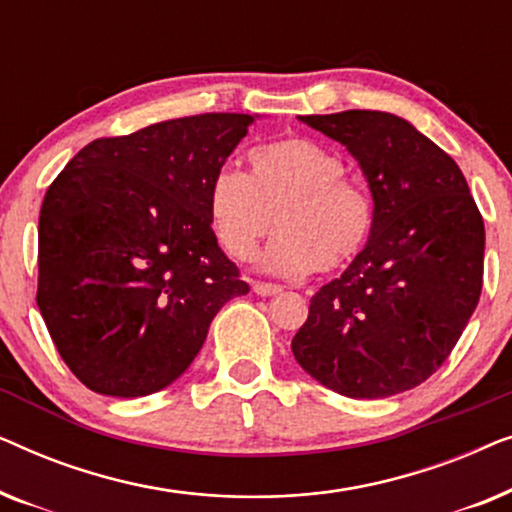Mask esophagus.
Returning a JSON list of instances; mask_svg holds the SVG:
<instances>
[{
    "label": "esophagus",
    "instance_id": "1",
    "mask_svg": "<svg viewBox=\"0 0 512 512\" xmlns=\"http://www.w3.org/2000/svg\"><path fill=\"white\" fill-rule=\"evenodd\" d=\"M251 289H254L256 296H277V293H282V286L279 284H268V282H254L251 284Z\"/></svg>",
    "mask_w": 512,
    "mask_h": 512
}]
</instances>
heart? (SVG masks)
I'll return each mask as SVG.
<instances>
[{
  "mask_svg": "<svg viewBox=\"0 0 512 512\" xmlns=\"http://www.w3.org/2000/svg\"><path fill=\"white\" fill-rule=\"evenodd\" d=\"M249 163L251 177L223 165L209 181V221L228 256L251 261L275 223L282 233L263 254L275 275L338 270L366 247L373 200L335 153L293 137L261 146Z\"/></svg>",
  "mask_w": 512,
  "mask_h": 512,
  "instance_id": "heart-1",
  "label": "heart"
}]
</instances>
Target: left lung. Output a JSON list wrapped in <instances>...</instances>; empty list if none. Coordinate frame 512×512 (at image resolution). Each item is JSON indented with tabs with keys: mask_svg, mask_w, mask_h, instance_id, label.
I'll return each instance as SVG.
<instances>
[{
	"mask_svg": "<svg viewBox=\"0 0 512 512\" xmlns=\"http://www.w3.org/2000/svg\"><path fill=\"white\" fill-rule=\"evenodd\" d=\"M356 158L373 228L321 286L291 340L300 368L349 398H387L436 373L478 307L485 223L459 165L387 111L298 116Z\"/></svg>",
	"mask_w": 512,
	"mask_h": 512,
	"instance_id": "left-lung-1",
	"label": "left lung"
}]
</instances>
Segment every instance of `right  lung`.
<instances>
[{"label":"right lung","instance_id":"right-lung-1","mask_svg":"<svg viewBox=\"0 0 512 512\" xmlns=\"http://www.w3.org/2000/svg\"><path fill=\"white\" fill-rule=\"evenodd\" d=\"M251 123L200 114L95 139L48 186L37 305L88 389H165L198 356L216 312L249 293L216 242L207 191Z\"/></svg>","mask_w":512,"mask_h":512}]
</instances>
